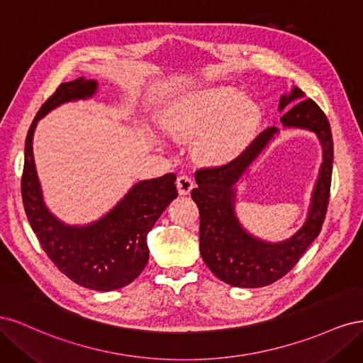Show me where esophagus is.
<instances>
[{
  "label": "esophagus",
  "mask_w": 363,
  "mask_h": 363,
  "mask_svg": "<svg viewBox=\"0 0 363 363\" xmlns=\"http://www.w3.org/2000/svg\"><path fill=\"white\" fill-rule=\"evenodd\" d=\"M175 184H177V189H179L180 195H188L194 188V180L191 177H188V175H179Z\"/></svg>",
  "instance_id": "obj_1"
}]
</instances>
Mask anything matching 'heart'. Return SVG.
Masks as SVG:
<instances>
[{
  "mask_svg": "<svg viewBox=\"0 0 363 363\" xmlns=\"http://www.w3.org/2000/svg\"><path fill=\"white\" fill-rule=\"evenodd\" d=\"M260 113L232 87H212L175 101L164 113V125L179 139L200 136L195 152L201 160L233 159L255 135Z\"/></svg>",
  "mask_w": 363,
  "mask_h": 363,
  "instance_id": "obj_1",
  "label": "heart"
}]
</instances>
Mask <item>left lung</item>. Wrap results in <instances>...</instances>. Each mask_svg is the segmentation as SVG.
<instances>
[{
	"label": "left lung",
	"instance_id": "obj_1",
	"mask_svg": "<svg viewBox=\"0 0 363 363\" xmlns=\"http://www.w3.org/2000/svg\"><path fill=\"white\" fill-rule=\"evenodd\" d=\"M304 92L294 87L280 98V112L296 100L281 116L284 127L311 130L323 145V164L313 189L312 204L303 227L286 240L267 242L250 235L235 215L236 189L233 186L268 142L279 133L268 127L240 152L221 167L203 168L195 172L199 188L192 189V200L200 208V251L206 265L215 276L236 288H262L277 281L296 265L313 239L320 235L330 199L333 169V138L328 119L313 100H303ZM302 101L300 102L299 100Z\"/></svg>",
	"mask_w": 363,
	"mask_h": 363
}]
</instances>
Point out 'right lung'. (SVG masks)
Wrapping results in <instances>:
<instances>
[{"label": "right lung", "mask_w": 363, "mask_h": 363, "mask_svg": "<svg viewBox=\"0 0 363 363\" xmlns=\"http://www.w3.org/2000/svg\"><path fill=\"white\" fill-rule=\"evenodd\" d=\"M96 82L77 79L62 83L42 104L26 139L21 192L28 223L51 262L74 283L94 291L127 286L148 263L147 235L169 203L177 199L175 174L136 183L111 212L87 225H67L43 203L33 159V135L38 121L57 106L89 98Z\"/></svg>", "instance_id": "obj_1"}]
</instances>
